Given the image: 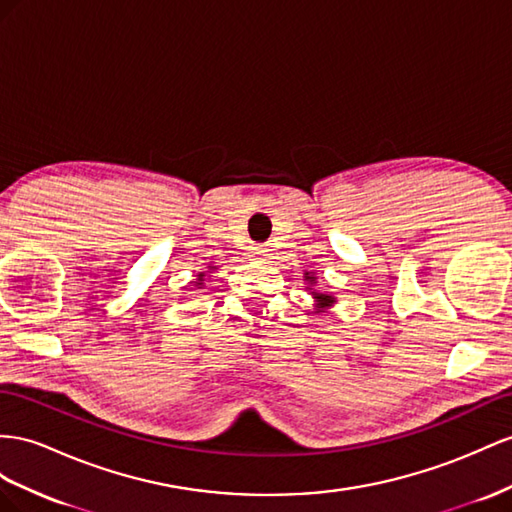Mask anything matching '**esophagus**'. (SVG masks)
<instances>
[{
	"label": "esophagus",
	"instance_id": "esophagus-1",
	"mask_svg": "<svg viewBox=\"0 0 512 512\" xmlns=\"http://www.w3.org/2000/svg\"><path fill=\"white\" fill-rule=\"evenodd\" d=\"M251 255H253L255 259H266L268 248H266V246H253V248H251Z\"/></svg>",
	"mask_w": 512,
	"mask_h": 512
}]
</instances>
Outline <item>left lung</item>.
Returning a JSON list of instances; mask_svg holds the SVG:
<instances>
[{
  "label": "left lung",
  "instance_id": "1",
  "mask_svg": "<svg viewBox=\"0 0 512 512\" xmlns=\"http://www.w3.org/2000/svg\"><path fill=\"white\" fill-rule=\"evenodd\" d=\"M318 283V279L313 277L311 272H305V285H307V290L311 292V296H313V311L316 313H322V311H326V309H331L335 303H337V298L333 296V294H329V292H318V290H313V285Z\"/></svg>",
  "mask_w": 512,
  "mask_h": 512
}]
</instances>
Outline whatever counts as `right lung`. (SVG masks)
I'll use <instances>...</instances> for the list:
<instances>
[{
    "label": "right lung",
    "mask_w": 512,
    "mask_h": 512,
    "mask_svg": "<svg viewBox=\"0 0 512 512\" xmlns=\"http://www.w3.org/2000/svg\"><path fill=\"white\" fill-rule=\"evenodd\" d=\"M209 270H214V266H209ZM203 283H205V272H201L199 279H196V285H199V287H203Z\"/></svg>",
    "instance_id": "right-lung-1"
}]
</instances>
